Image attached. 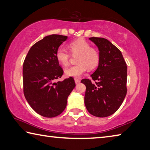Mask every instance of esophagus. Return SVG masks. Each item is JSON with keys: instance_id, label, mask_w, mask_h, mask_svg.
I'll return each mask as SVG.
<instances>
[{"instance_id": "1", "label": "esophagus", "mask_w": 150, "mask_h": 150, "mask_svg": "<svg viewBox=\"0 0 150 150\" xmlns=\"http://www.w3.org/2000/svg\"><path fill=\"white\" fill-rule=\"evenodd\" d=\"M74 81H75L76 84H78V83H79L80 82V80L78 79V78H75Z\"/></svg>"}]
</instances>
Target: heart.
<instances>
[{
  "instance_id": "1",
  "label": "heart",
  "mask_w": 150,
  "mask_h": 150,
  "mask_svg": "<svg viewBox=\"0 0 150 150\" xmlns=\"http://www.w3.org/2000/svg\"><path fill=\"white\" fill-rule=\"evenodd\" d=\"M70 52L73 56H77V63L66 68L64 74L67 77L78 78L82 76L88 67L90 69L96 68L99 61V54L96 49L91 47V45L83 39H78L68 45ZM56 59L58 62L64 67L69 64L70 55L63 47H59L56 52Z\"/></svg>"
}]
</instances>
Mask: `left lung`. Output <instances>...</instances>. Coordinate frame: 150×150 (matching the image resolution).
<instances>
[{
  "instance_id": "left-lung-1",
  "label": "left lung",
  "mask_w": 150,
  "mask_h": 150,
  "mask_svg": "<svg viewBox=\"0 0 150 150\" xmlns=\"http://www.w3.org/2000/svg\"><path fill=\"white\" fill-rule=\"evenodd\" d=\"M90 40L98 47L99 61L91 75L95 83L89 79L81 81L86 87L85 105L93 116L109 117L119 109L127 95V66L120 50L109 40L101 38Z\"/></svg>"
}]
</instances>
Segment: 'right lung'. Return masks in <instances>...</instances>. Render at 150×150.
Wrapping results in <instances>:
<instances>
[{"label":"right lung","mask_w":150,"mask_h":150,"mask_svg":"<svg viewBox=\"0 0 150 150\" xmlns=\"http://www.w3.org/2000/svg\"><path fill=\"white\" fill-rule=\"evenodd\" d=\"M67 36L52 34L35 43L28 51L23 64V93L34 111L52 118L61 114L76 84L73 78L56 82L63 70L56 59L59 46Z\"/></svg>","instance_id":"obj_1"}]
</instances>
